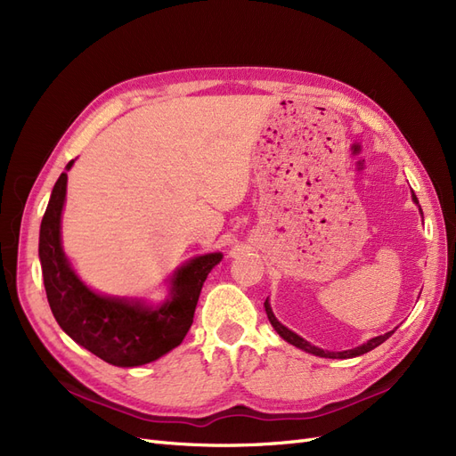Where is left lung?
I'll list each match as a JSON object with an SVG mask.
<instances>
[{
    "label": "left lung",
    "mask_w": 456,
    "mask_h": 456,
    "mask_svg": "<svg viewBox=\"0 0 456 456\" xmlns=\"http://www.w3.org/2000/svg\"><path fill=\"white\" fill-rule=\"evenodd\" d=\"M411 199H413L415 205H419L417 195H415L413 191H411ZM419 212L423 214V210H420V207H419ZM265 310H266V315H268V322H271V325L274 327V330L281 336V338H283L285 342H289L291 346H295V347H298V349H302V351L312 353V355H315V357H325V359H353V357L364 355V353L372 351L374 347L381 346V344L395 332V330H389V332H385V334H381V336H376V338H370L368 342L361 344L359 347H353V349H346V351H327V349H322V347H317V346H312L308 340L302 338V336H298L297 332H293V330H289L285 325H281V323L278 322V319H276V315H274V312H273V308H271V302H268V298L265 300Z\"/></svg>",
    "instance_id": "1"
}]
</instances>
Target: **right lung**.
<instances>
[{"label": "right lung", "mask_w": 456, "mask_h": 456, "mask_svg": "<svg viewBox=\"0 0 456 456\" xmlns=\"http://www.w3.org/2000/svg\"><path fill=\"white\" fill-rule=\"evenodd\" d=\"M75 159L67 163L69 171ZM67 173L54 183L39 231V261L50 310L61 330L78 346L109 364L133 368L158 361L188 334L197 300L219 251L197 256L168 278L167 298L150 305L144 298L109 297L88 288L75 273L61 246V212Z\"/></svg>", "instance_id": "1"}]
</instances>
